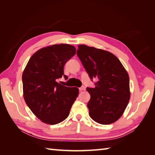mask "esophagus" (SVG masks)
Here are the masks:
<instances>
[{
    "instance_id": "1",
    "label": "esophagus",
    "mask_w": 155,
    "mask_h": 155,
    "mask_svg": "<svg viewBox=\"0 0 155 155\" xmlns=\"http://www.w3.org/2000/svg\"><path fill=\"white\" fill-rule=\"evenodd\" d=\"M85 89H86V88H85V87H84V86H83V87H80V88H79V90H80V91H85Z\"/></svg>"
}]
</instances>
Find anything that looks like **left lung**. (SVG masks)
I'll return each instance as SVG.
<instances>
[{"instance_id": "left-lung-1", "label": "left lung", "mask_w": 155, "mask_h": 155, "mask_svg": "<svg viewBox=\"0 0 155 155\" xmlns=\"http://www.w3.org/2000/svg\"><path fill=\"white\" fill-rule=\"evenodd\" d=\"M94 88H87L91 94L87 107L92 119L102 124L114 123L123 115L130 100L129 77L123 65L111 52L85 45L77 52Z\"/></svg>"}]
</instances>
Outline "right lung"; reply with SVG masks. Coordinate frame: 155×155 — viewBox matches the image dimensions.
<instances>
[{
  "instance_id": "1",
  "label": "right lung",
  "mask_w": 155,
  "mask_h": 155,
  "mask_svg": "<svg viewBox=\"0 0 155 155\" xmlns=\"http://www.w3.org/2000/svg\"><path fill=\"white\" fill-rule=\"evenodd\" d=\"M76 54L67 44L41 48L29 59L22 73L23 96L27 106L42 122L56 124L65 120L78 94L77 87H67L57 81L64 74V66Z\"/></svg>"
}]
</instances>
